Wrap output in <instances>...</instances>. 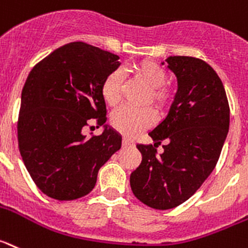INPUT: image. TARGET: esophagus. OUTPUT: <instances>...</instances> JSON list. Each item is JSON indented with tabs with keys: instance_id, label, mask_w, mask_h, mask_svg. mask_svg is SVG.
I'll use <instances>...</instances> for the list:
<instances>
[{
	"instance_id": "obj_1",
	"label": "esophagus",
	"mask_w": 248,
	"mask_h": 248,
	"mask_svg": "<svg viewBox=\"0 0 248 248\" xmlns=\"http://www.w3.org/2000/svg\"><path fill=\"white\" fill-rule=\"evenodd\" d=\"M133 145H134V141L132 139L126 138V137L123 138V147H133Z\"/></svg>"
}]
</instances>
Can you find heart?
Instances as JSON below:
<instances>
[{"instance_id": "1", "label": "heart", "mask_w": 248, "mask_h": 248, "mask_svg": "<svg viewBox=\"0 0 248 248\" xmlns=\"http://www.w3.org/2000/svg\"><path fill=\"white\" fill-rule=\"evenodd\" d=\"M134 71L143 81L149 86L148 101L159 109H167L173 103L174 95L169 89L164 88L167 74L158 63L150 60H143L134 66ZM123 74L115 70L105 78L101 85V95L107 104L114 107L119 103L122 94ZM155 120V114L150 108H122L111 115V125L115 130L126 137H134L141 130L149 128Z\"/></svg>"}]
</instances>
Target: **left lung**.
<instances>
[{
	"label": "left lung",
	"mask_w": 248,
	"mask_h": 248,
	"mask_svg": "<svg viewBox=\"0 0 248 248\" xmlns=\"http://www.w3.org/2000/svg\"><path fill=\"white\" fill-rule=\"evenodd\" d=\"M166 62L177 78L174 100L149 132L154 145H137L141 163L130 174L134 196L154 209L174 208L196 193L218 162L230 128L227 95L215 70L190 56ZM162 140L165 152L156 155Z\"/></svg>",
	"instance_id": "obj_1"
}]
</instances>
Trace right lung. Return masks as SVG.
<instances>
[{
	"label": "right lung",
	"mask_w": 248,
	"mask_h": 248,
	"mask_svg": "<svg viewBox=\"0 0 248 248\" xmlns=\"http://www.w3.org/2000/svg\"><path fill=\"white\" fill-rule=\"evenodd\" d=\"M120 66L119 56L85 42L56 48L35 65L21 94L18 148L35 185L59 201L93 190L99 169L122 147V135L105 124L101 85ZM92 119L104 126L86 139Z\"/></svg>",
	"instance_id": "add662e5"
}]
</instances>
